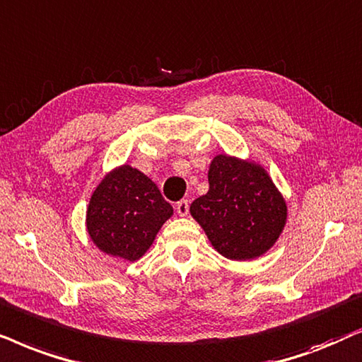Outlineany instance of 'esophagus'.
<instances>
[{
	"label": "esophagus",
	"mask_w": 362,
	"mask_h": 362,
	"mask_svg": "<svg viewBox=\"0 0 362 362\" xmlns=\"http://www.w3.org/2000/svg\"><path fill=\"white\" fill-rule=\"evenodd\" d=\"M175 210H177V214L180 215V216H185L187 214H189V200H180V202H177Z\"/></svg>",
	"instance_id": "34e87169"
}]
</instances>
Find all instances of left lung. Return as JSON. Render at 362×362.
Segmentation results:
<instances>
[{
	"mask_svg": "<svg viewBox=\"0 0 362 362\" xmlns=\"http://www.w3.org/2000/svg\"><path fill=\"white\" fill-rule=\"evenodd\" d=\"M210 189L190 205L214 248L230 259H253L268 252L286 223V204L262 167L216 156Z\"/></svg>",
	"mask_w": 362,
	"mask_h": 362,
	"instance_id": "left-lung-1",
	"label": "left lung"
}]
</instances>
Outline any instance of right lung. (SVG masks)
<instances>
[{
  "instance_id": "add662e5",
  "label": "right lung",
  "mask_w": 362,
  "mask_h": 362,
  "mask_svg": "<svg viewBox=\"0 0 362 362\" xmlns=\"http://www.w3.org/2000/svg\"><path fill=\"white\" fill-rule=\"evenodd\" d=\"M173 214L157 185L131 165L109 173L90 197L88 231L104 253L129 262L151 248L157 231Z\"/></svg>"
}]
</instances>
